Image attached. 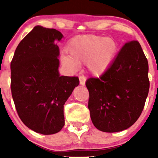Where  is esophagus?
Here are the masks:
<instances>
[{"label": "esophagus", "instance_id": "obj_1", "mask_svg": "<svg viewBox=\"0 0 158 158\" xmlns=\"http://www.w3.org/2000/svg\"><path fill=\"white\" fill-rule=\"evenodd\" d=\"M79 80H80V84H81V85H85L86 78L84 75H80Z\"/></svg>", "mask_w": 158, "mask_h": 158}]
</instances>
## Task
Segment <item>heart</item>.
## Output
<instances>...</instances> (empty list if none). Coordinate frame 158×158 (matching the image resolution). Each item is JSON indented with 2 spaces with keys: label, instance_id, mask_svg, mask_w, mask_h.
Masks as SVG:
<instances>
[{
  "label": "heart",
  "instance_id": "obj_1",
  "mask_svg": "<svg viewBox=\"0 0 158 158\" xmlns=\"http://www.w3.org/2000/svg\"><path fill=\"white\" fill-rule=\"evenodd\" d=\"M116 42L109 38L97 36H77L69 42L66 47L68 55L61 56V62L71 72L79 68L80 63L87 64L88 70L94 75L104 73L115 57Z\"/></svg>",
  "mask_w": 158,
  "mask_h": 158
}]
</instances>
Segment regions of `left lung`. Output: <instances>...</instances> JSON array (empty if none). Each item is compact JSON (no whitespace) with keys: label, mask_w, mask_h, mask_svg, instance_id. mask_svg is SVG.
Returning a JSON list of instances; mask_svg holds the SVG:
<instances>
[{"label":"left lung","mask_w":158,"mask_h":158,"mask_svg":"<svg viewBox=\"0 0 158 158\" xmlns=\"http://www.w3.org/2000/svg\"><path fill=\"white\" fill-rule=\"evenodd\" d=\"M148 62L139 42H127L100 77H90L88 107L93 124L104 132L133 125L141 115L150 88Z\"/></svg>","instance_id":"obj_1"}]
</instances>
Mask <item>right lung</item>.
Masks as SVG:
<instances>
[{
	"instance_id": "obj_1",
	"label": "right lung",
	"mask_w": 158,
	"mask_h": 158,
	"mask_svg": "<svg viewBox=\"0 0 158 158\" xmlns=\"http://www.w3.org/2000/svg\"><path fill=\"white\" fill-rule=\"evenodd\" d=\"M62 34L36 26L21 41L10 62V89L18 115L27 127L53 135L64 125V105L79 84L76 76H60Z\"/></svg>"
}]
</instances>
